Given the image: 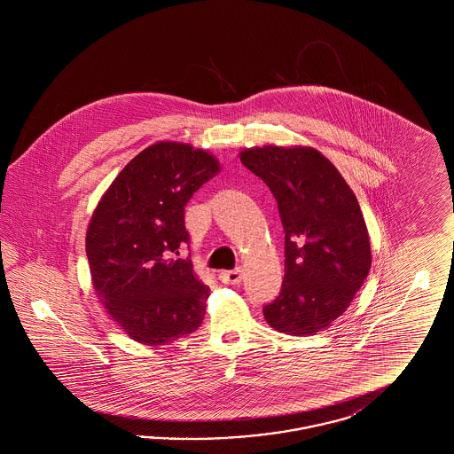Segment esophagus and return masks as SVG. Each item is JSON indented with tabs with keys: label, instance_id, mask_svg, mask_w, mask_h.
Returning <instances> with one entry per match:
<instances>
[{
	"label": "esophagus",
	"instance_id": "34e87169",
	"mask_svg": "<svg viewBox=\"0 0 454 454\" xmlns=\"http://www.w3.org/2000/svg\"><path fill=\"white\" fill-rule=\"evenodd\" d=\"M221 281L226 284H239L243 279V270L241 269H235V270H224L219 274Z\"/></svg>",
	"mask_w": 454,
	"mask_h": 454
}]
</instances>
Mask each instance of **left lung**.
I'll list each match as a JSON object with an SVG mask.
<instances>
[{"label":"left lung","mask_w":454,"mask_h":454,"mask_svg":"<svg viewBox=\"0 0 454 454\" xmlns=\"http://www.w3.org/2000/svg\"><path fill=\"white\" fill-rule=\"evenodd\" d=\"M239 160L276 197L286 233L281 293L263 317L282 333L315 335L346 311L371 269L357 197L309 146H255Z\"/></svg>","instance_id":"obj_1"}]
</instances>
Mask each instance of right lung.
Returning a JSON list of instances; mask_svg holds the SVG:
<instances>
[{
	"mask_svg": "<svg viewBox=\"0 0 454 454\" xmlns=\"http://www.w3.org/2000/svg\"><path fill=\"white\" fill-rule=\"evenodd\" d=\"M219 172L211 153L160 141L130 160L91 215L93 289L110 318L139 344H170L204 320L209 287L191 260L172 255L189 243L185 204Z\"/></svg>",
	"mask_w": 454,
	"mask_h": 454,
	"instance_id": "right-lung-1",
	"label": "right lung"
}]
</instances>
